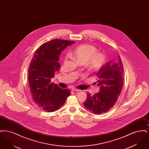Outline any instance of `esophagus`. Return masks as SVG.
I'll return each mask as SVG.
<instances>
[{"label":"esophagus","mask_w":149,"mask_h":149,"mask_svg":"<svg viewBox=\"0 0 149 149\" xmlns=\"http://www.w3.org/2000/svg\"><path fill=\"white\" fill-rule=\"evenodd\" d=\"M71 90L72 91H74V92H79V91H80V90L78 89H76V88H72Z\"/></svg>","instance_id":"esophagus-1"}]
</instances>
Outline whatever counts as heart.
<instances>
[{
	"instance_id": "1",
	"label": "heart",
	"mask_w": 149,
	"mask_h": 149,
	"mask_svg": "<svg viewBox=\"0 0 149 149\" xmlns=\"http://www.w3.org/2000/svg\"><path fill=\"white\" fill-rule=\"evenodd\" d=\"M79 62L86 63L89 68L97 70L104 63L105 58L103 54L97 52L95 47L90 45H80L70 52Z\"/></svg>"
}]
</instances>
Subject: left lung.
Here are the masks:
<instances>
[{
  "label": "left lung",
  "mask_w": 149,
  "mask_h": 149,
  "mask_svg": "<svg viewBox=\"0 0 149 149\" xmlns=\"http://www.w3.org/2000/svg\"><path fill=\"white\" fill-rule=\"evenodd\" d=\"M117 61H109L102 66L95 82L99 86V92L92 95L87 93L84 103L85 108L95 114L104 113L112 108L120 95L123 85V66L119 55Z\"/></svg>",
  "instance_id": "8db88e82"
}]
</instances>
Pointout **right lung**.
<instances>
[{
	"label": "right lung",
	"mask_w": 149,
	"mask_h": 149,
	"mask_svg": "<svg viewBox=\"0 0 149 149\" xmlns=\"http://www.w3.org/2000/svg\"><path fill=\"white\" fill-rule=\"evenodd\" d=\"M75 42L55 39L36 51L29 69L31 93L36 104L46 112H55L63 106L70 91L62 89L51 79L60 68L58 63L62 51Z\"/></svg>",
	"instance_id": "add662e5"
}]
</instances>
